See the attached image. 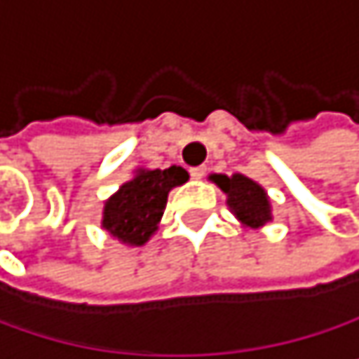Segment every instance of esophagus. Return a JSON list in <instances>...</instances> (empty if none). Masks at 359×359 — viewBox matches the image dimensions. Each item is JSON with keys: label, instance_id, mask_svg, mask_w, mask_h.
<instances>
[{"label": "esophagus", "instance_id": "esophagus-1", "mask_svg": "<svg viewBox=\"0 0 359 359\" xmlns=\"http://www.w3.org/2000/svg\"><path fill=\"white\" fill-rule=\"evenodd\" d=\"M205 171H208L205 167H192V169H190V177L199 182V180H203V177H205Z\"/></svg>", "mask_w": 359, "mask_h": 359}]
</instances>
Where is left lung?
Segmentation results:
<instances>
[{"label": "left lung", "mask_w": 359, "mask_h": 359, "mask_svg": "<svg viewBox=\"0 0 359 359\" xmlns=\"http://www.w3.org/2000/svg\"><path fill=\"white\" fill-rule=\"evenodd\" d=\"M210 180L224 192L229 212L238 218V222L244 229L261 231L267 222L274 220L272 201L267 196V190L255 180L242 173H233V175L212 173Z\"/></svg>", "instance_id": "1"}]
</instances>
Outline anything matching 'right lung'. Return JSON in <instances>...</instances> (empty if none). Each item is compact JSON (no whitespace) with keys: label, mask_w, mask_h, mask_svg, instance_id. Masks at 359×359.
I'll use <instances>...</instances> for the list:
<instances>
[{"label":"right lung","mask_w":359,"mask_h":359,"mask_svg":"<svg viewBox=\"0 0 359 359\" xmlns=\"http://www.w3.org/2000/svg\"><path fill=\"white\" fill-rule=\"evenodd\" d=\"M188 177L186 169L177 165L169 169H135L133 177L104 201L100 226L123 246H145L163 220L169 192L186 184Z\"/></svg>","instance_id":"1"}]
</instances>
